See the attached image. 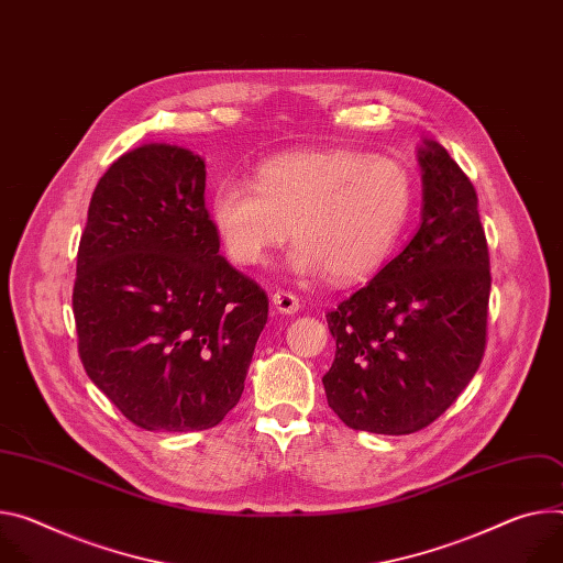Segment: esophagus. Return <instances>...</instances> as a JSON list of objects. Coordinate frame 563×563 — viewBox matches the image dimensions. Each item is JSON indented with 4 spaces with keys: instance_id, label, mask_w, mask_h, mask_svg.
I'll return each instance as SVG.
<instances>
[{
    "instance_id": "esophagus-1",
    "label": "esophagus",
    "mask_w": 563,
    "mask_h": 563,
    "mask_svg": "<svg viewBox=\"0 0 563 563\" xmlns=\"http://www.w3.org/2000/svg\"><path fill=\"white\" fill-rule=\"evenodd\" d=\"M272 302H274V308H276L280 314H294V312H298V308H300L298 296L291 294V291H285V289L274 291Z\"/></svg>"
}]
</instances>
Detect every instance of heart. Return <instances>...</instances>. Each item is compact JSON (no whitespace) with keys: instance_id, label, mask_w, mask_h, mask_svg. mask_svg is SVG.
Returning a JSON list of instances; mask_svg holds the SVG:
<instances>
[{"instance_id":"heart-1","label":"heart","mask_w":563,"mask_h":563,"mask_svg":"<svg viewBox=\"0 0 563 563\" xmlns=\"http://www.w3.org/2000/svg\"><path fill=\"white\" fill-rule=\"evenodd\" d=\"M413 201V177L395 159L345 147L305 150L269 157L255 181H218L211 216L238 265L265 263L294 235L287 267L296 276L350 283L386 263Z\"/></svg>"}]
</instances>
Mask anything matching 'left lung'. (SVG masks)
I'll list each match as a JSON object with an SVG mask.
<instances>
[{"label":"left lung","mask_w":563,"mask_h":563,"mask_svg":"<svg viewBox=\"0 0 563 563\" xmlns=\"http://www.w3.org/2000/svg\"><path fill=\"white\" fill-rule=\"evenodd\" d=\"M422 224L375 278L328 312L336 341L323 386L356 431L416 433L476 375L487 345L489 249L470 177L427 141Z\"/></svg>","instance_id":"1"}]
</instances>
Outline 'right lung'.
<instances>
[{
    "instance_id": "1",
    "label": "right lung",
    "mask_w": 563,
    "mask_h": 563,
    "mask_svg": "<svg viewBox=\"0 0 563 563\" xmlns=\"http://www.w3.org/2000/svg\"><path fill=\"white\" fill-rule=\"evenodd\" d=\"M207 166L147 143L100 177L78 244L74 317L87 377L143 431L211 429L238 404L265 289L220 255Z\"/></svg>"
}]
</instances>
